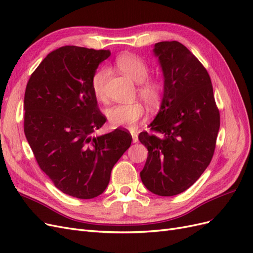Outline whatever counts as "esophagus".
I'll return each instance as SVG.
<instances>
[{"instance_id": "obj_1", "label": "esophagus", "mask_w": 253, "mask_h": 253, "mask_svg": "<svg viewBox=\"0 0 253 253\" xmlns=\"http://www.w3.org/2000/svg\"><path fill=\"white\" fill-rule=\"evenodd\" d=\"M131 135H132V142L133 143H136L139 141V138H138V133L134 132V131H131Z\"/></svg>"}]
</instances>
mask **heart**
Here are the masks:
<instances>
[{
  "instance_id": "obj_1",
  "label": "heart",
  "mask_w": 253,
  "mask_h": 253,
  "mask_svg": "<svg viewBox=\"0 0 253 253\" xmlns=\"http://www.w3.org/2000/svg\"><path fill=\"white\" fill-rule=\"evenodd\" d=\"M115 66L133 82L138 83L139 96L151 108H157L162 104L164 96V83L160 78L148 77L149 66L142 57L133 53H123L115 59ZM109 71L107 68H98L91 78V88L97 99H103L105 95V84ZM145 113L141 103L115 104L106 109V117L112 127L133 128Z\"/></svg>"
}]
</instances>
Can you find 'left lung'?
<instances>
[{"label": "left lung", "mask_w": 253, "mask_h": 253, "mask_svg": "<svg viewBox=\"0 0 253 253\" xmlns=\"http://www.w3.org/2000/svg\"><path fill=\"white\" fill-rule=\"evenodd\" d=\"M164 75L160 111L139 140L148 157L142 182L159 196L189 189L210 164L219 130V110L210 75L196 57L178 41L155 44Z\"/></svg>", "instance_id": "8db88e82"}]
</instances>
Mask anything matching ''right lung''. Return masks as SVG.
Segmentation results:
<instances>
[{
	"instance_id": "obj_1",
	"label": "right lung",
	"mask_w": 253,
	"mask_h": 253,
	"mask_svg": "<svg viewBox=\"0 0 253 253\" xmlns=\"http://www.w3.org/2000/svg\"><path fill=\"white\" fill-rule=\"evenodd\" d=\"M108 49L66 45L50 52L26 84L24 133L39 168L62 193L81 199L102 194L114 164L131 144L115 129L94 136L106 117L91 88Z\"/></svg>"
}]
</instances>
